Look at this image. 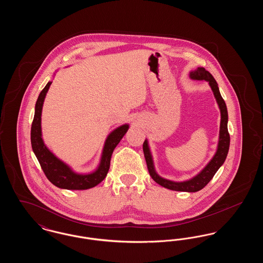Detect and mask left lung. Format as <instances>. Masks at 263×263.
I'll return each mask as SVG.
<instances>
[{
  "instance_id": "1",
  "label": "left lung",
  "mask_w": 263,
  "mask_h": 263,
  "mask_svg": "<svg viewBox=\"0 0 263 263\" xmlns=\"http://www.w3.org/2000/svg\"><path fill=\"white\" fill-rule=\"evenodd\" d=\"M189 78L195 81H206L208 82L210 88L212 89L213 95L218 103L220 113H221V121H220V131H219V140L217 145V150L215 152L212 159L207 163L200 172L193 177L183 181H174L171 179L163 178L159 175L155 168V163L153 160V155L151 152L148 139L145 140L143 144V151L146 159V163L148 166V171L151 177L163 187L175 190V191H184V192H196L202 188L205 187L213 176L218 172V170L225 163L226 158L230 148V134L228 132V110L225 100H223L218 84L216 80L208 71L204 68L199 67L194 71L189 73Z\"/></svg>"
}]
</instances>
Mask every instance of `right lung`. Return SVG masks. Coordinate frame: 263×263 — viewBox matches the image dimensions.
<instances>
[{"instance_id":"obj_1","label":"right lung","mask_w":263,"mask_h":263,"mask_svg":"<svg viewBox=\"0 0 263 263\" xmlns=\"http://www.w3.org/2000/svg\"><path fill=\"white\" fill-rule=\"evenodd\" d=\"M51 84L52 82L49 81L45 88L41 90L37 101L35 103V111L30 132L31 147L33 153L36 156L38 162L40 163L41 168L44 172L46 177L55 186L68 190H86L95 187L100 183L107 175L110 166V160L113 151L128 131L129 124L126 123L119 126L107 135L101 152L100 163L96 170L87 174L77 173L68 163L63 162L62 160H60L56 155H54L49 150V148L45 145L44 140L42 138V107Z\"/></svg>"}]
</instances>
